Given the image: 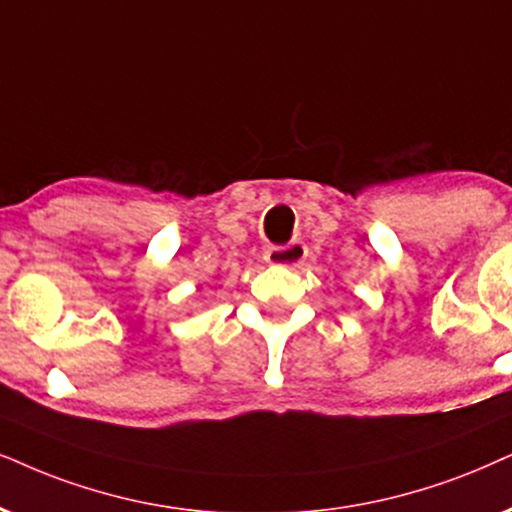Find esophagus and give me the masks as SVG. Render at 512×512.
I'll return each mask as SVG.
<instances>
[{"mask_svg": "<svg viewBox=\"0 0 512 512\" xmlns=\"http://www.w3.org/2000/svg\"><path fill=\"white\" fill-rule=\"evenodd\" d=\"M307 245L300 241H293L288 245H274L264 252V260L269 264H276V267H288V269H297L300 264L307 260Z\"/></svg>", "mask_w": 512, "mask_h": 512, "instance_id": "obj_1", "label": "esophagus"}]
</instances>
